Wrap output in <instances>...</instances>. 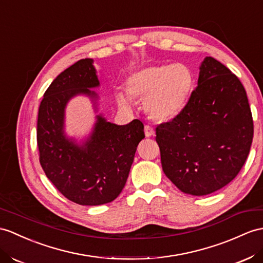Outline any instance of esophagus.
<instances>
[{
    "instance_id": "obj_1",
    "label": "esophagus",
    "mask_w": 263,
    "mask_h": 263,
    "mask_svg": "<svg viewBox=\"0 0 263 263\" xmlns=\"http://www.w3.org/2000/svg\"><path fill=\"white\" fill-rule=\"evenodd\" d=\"M154 134H155V132H154V129H153V127H151V126H148V125H146L145 126V136L146 137H152Z\"/></svg>"
}]
</instances>
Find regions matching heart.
Masks as SVG:
<instances>
[{
	"mask_svg": "<svg viewBox=\"0 0 263 263\" xmlns=\"http://www.w3.org/2000/svg\"><path fill=\"white\" fill-rule=\"evenodd\" d=\"M193 85V73L183 63L154 65L129 74L125 81V90L134 99H144V108L151 118L167 121L183 111ZM117 102L121 108L129 107L121 95Z\"/></svg>",
	"mask_w": 263,
	"mask_h": 263,
	"instance_id": "heart-1",
	"label": "heart"
}]
</instances>
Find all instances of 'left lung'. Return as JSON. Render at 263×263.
Returning a JSON list of instances; mask_svg holds the SVG:
<instances>
[{
    "instance_id": "obj_1",
    "label": "left lung",
    "mask_w": 263,
    "mask_h": 263,
    "mask_svg": "<svg viewBox=\"0 0 263 263\" xmlns=\"http://www.w3.org/2000/svg\"><path fill=\"white\" fill-rule=\"evenodd\" d=\"M252 138L246 89L212 57L201 63L197 87L183 111L156 127L165 175L183 193L196 196L213 193L238 175Z\"/></svg>"
}]
</instances>
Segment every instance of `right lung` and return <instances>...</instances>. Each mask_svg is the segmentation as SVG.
Returning a JSON list of instances; mask_svg holds the SVG:
<instances>
[{
    "instance_id": "1",
    "label": "right lung",
    "mask_w": 263,
    "mask_h": 263,
    "mask_svg": "<svg viewBox=\"0 0 263 263\" xmlns=\"http://www.w3.org/2000/svg\"><path fill=\"white\" fill-rule=\"evenodd\" d=\"M100 82L92 59H82L62 71L43 95L37 115L40 164L47 177L68 200L80 205L112 202L123 191L135 153L145 137L144 125L107 121L101 114L80 143L65 132L66 107L76 96H87L97 111Z\"/></svg>"
}]
</instances>
